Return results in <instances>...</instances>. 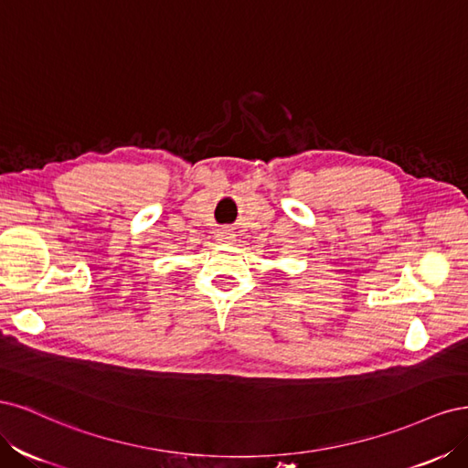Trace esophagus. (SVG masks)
Returning a JSON list of instances; mask_svg holds the SVG:
<instances>
[{
	"instance_id": "esophagus-1",
	"label": "esophagus",
	"mask_w": 468,
	"mask_h": 468,
	"mask_svg": "<svg viewBox=\"0 0 468 468\" xmlns=\"http://www.w3.org/2000/svg\"><path fill=\"white\" fill-rule=\"evenodd\" d=\"M215 238L218 239L220 244H229V242H232V239L236 238V234H234L232 229H229V226H224V229H218L215 232Z\"/></svg>"
}]
</instances>
